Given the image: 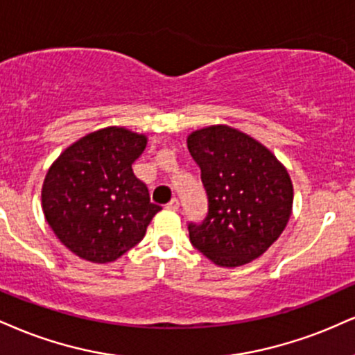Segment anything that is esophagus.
<instances>
[{"instance_id": "1", "label": "esophagus", "mask_w": 355, "mask_h": 355, "mask_svg": "<svg viewBox=\"0 0 355 355\" xmlns=\"http://www.w3.org/2000/svg\"><path fill=\"white\" fill-rule=\"evenodd\" d=\"M166 208H168V210H172V211H177L178 208H180V202H178V198L170 200V202L166 203Z\"/></svg>"}]
</instances>
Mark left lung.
<instances>
[{
    "instance_id": "obj_1",
    "label": "left lung",
    "mask_w": 355,
    "mask_h": 355,
    "mask_svg": "<svg viewBox=\"0 0 355 355\" xmlns=\"http://www.w3.org/2000/svg\"><path fill=\"white\" fill-rule=\"evenodd\" d=\"M187 145L208 196L205 220L189 225L191 245L223 268L259 258L291 216L286 166L253 137L228 125L191 132Z\"/></svg>"
}]
</instances>
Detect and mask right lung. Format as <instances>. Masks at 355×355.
<instances>
[{
	"label": "right lung",
	"mask_w": 355,
	"mask_h": 355,
	"mask_svg": "<svg viewBox=\"0 0 355 355\" xmlns=\"http://www.w3.org/2000/svg\"><path fill=\"white\" fill-rule=\"evenodd\" d=\"M145 147L144 134L105 127L72 144L49 166L42 211L59 241L79 258L115 261L142 240L162 210L132 170Z\"/></svg>",
	"instance_id": "1"
}]
</instances>
